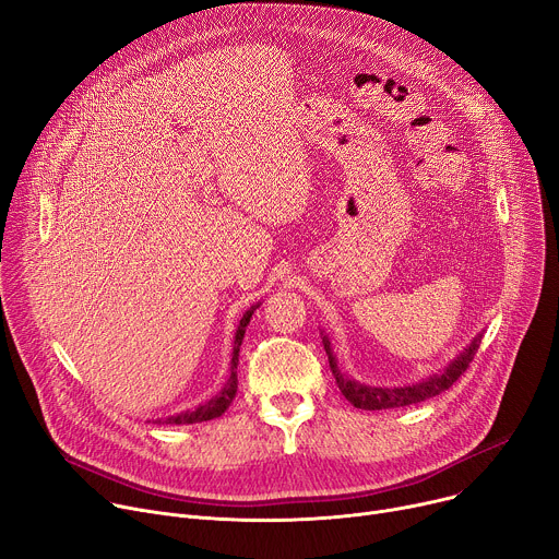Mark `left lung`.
<instances>
[{"instance_id": "left-lung-1", "label": "left lung", "mask_w": 559, "mask_h": 559, "mask_svg": "<svg viewBox=\"0 0 559 559\" xmlns=\"http://www.w3.org/2000/svg\"><path fill=\"white\" fill-rule=\"evenodd\" d=\"M478 344H480V334L478 337L448 366L444 370H440L438 376H431L418 384H412V386H366V384H359L350 378H346L340 366H337V359H334L332 355V348H330V342L328 337H323V348L328 353V361H330V370L334 380H337V386L340 391L344 393V397L357 406V408H366V412H382V408H397V406H408V404H416V402H425L442 391H448L463 373L467 370L469 361L474 359L476 350H478Z\"/></svg>"}]
</instances>
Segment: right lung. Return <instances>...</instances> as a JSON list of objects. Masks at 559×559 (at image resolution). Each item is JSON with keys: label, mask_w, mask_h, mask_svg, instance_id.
<instances>
[{"label": "right lung", "mask_w": 559, "mask_h": 559, "mask_svg": "<svg viewBox=\"0 0 559 559\" xmlns=\"http://www.w3.org/2000/svg\"><path fill=\"white\" fill-rule=\"evenodd\" d=\"M255 308H258V306L249 308V310L242 314L240 325H238V330H236L234 355H231V376H229V380H227L225 389H222L215 397H211L209 402H204V404H200L198 408H193V412H183V414H177V416L166 418V420H164L166 425H195V423H204V420L219 418L222 414L227 412L229 404H231V402H234V397H236V391H238V370H236V368H238V355H240V346H242L245 330H247L249 319H251V314H253V310H255ZM159 423H162V420H159Z\"/></svg>", "instance_id": "add662e5"}]
</instances>
